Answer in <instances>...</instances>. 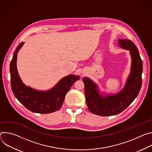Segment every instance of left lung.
<instances>
[{"instance_id":"obj_1","label":"left lung","mask_w":152,"mask_h":152,"mask_svg":"<svg viewBox=\"0 0 152 152\" xmlns=\"http://www.w3.org/2000/svg\"><path fill=\"white\" fill-rule=\"evenodd\" d=\"M119 46L130 51L132 58L131 70L123 89L111 95L100 94L97 85L90 78L84 77L85 94L89 111L100 116L118 114L131 104L137 97L142 85V62L134 43L127 39H119Z\"/></svg>"}]
</instances>
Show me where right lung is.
I'll list each match as a JSON object with an SVG mask.
<instances>
[{"mask_svg":"<svg viewBox=\"0 0 152 152\" xmlns=\"http://www.w3.org/2000/svg\"><path fill=\"white\" fill-rule=\"evenodd\" d=\"M23 45L24 42H21L17 46L10 63L11 85L15 97L32 113L50 114L57 111L61 107L66 94L73 84L79 79V76L70 75L64 77L48 91H37L29 87L21 81L17 69V53Z\"/></svg>","mask_w":152,"mask_h":152,"instance_id":"1","label":"right lung"}]
</instances>
